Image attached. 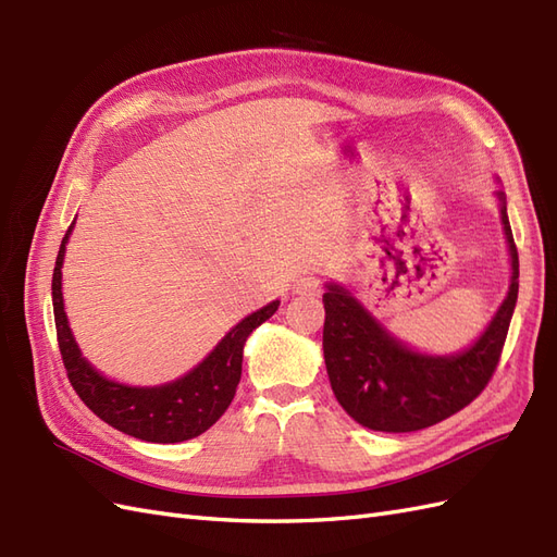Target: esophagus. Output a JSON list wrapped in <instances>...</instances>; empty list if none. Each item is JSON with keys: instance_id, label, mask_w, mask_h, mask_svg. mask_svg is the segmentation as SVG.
I'll return each instance as SVG.
<instances>
[{"instance_id": "34e87169", "label": "esophagus", "mask_w": 557, "mask_h": 557, "mask_svg": "<svg viewBox=\"0 0 557 557\" xmlns=\"http://www.w3.org/2000/svg\"><path fill=\"white\" fill-rule=\"evenodd\" d=\"M297 293L299 295H320L323 293V281L315 276H305L297 281Z\"/></svg>"}]
</instances>
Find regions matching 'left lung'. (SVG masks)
Wrapping results in <instances>:
<instances>
[{
	"instance_id": "1",
	"label": "left lung",
	"mask_w": 557,
	"mask_h": 557,
	"mask_svg": "<svg viewBox=\"0 0 557 557\" xmlns=\"http://www.w3.org/2000/svg\"><path fill=\"white\" fill-rule=\"evenodd\" d=\"M502 223L511 250V288L481 339L460 356H420L393 339L342 285L323 295V350L336 401L376 432H416L442 423L474 401L491 383L507 342L518 299V250L499 193Z\"/></svg>"
}]
</instances>
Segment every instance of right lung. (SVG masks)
I'll list each match as a JSON object with an SVG mask.
<instances>
[{"mask_svg": "<svg viewBox=\"0 0 557 557\" xmlns=\"http://www.w3.org/2000/svg\"><path fill=\"white\" fill-rule=\"evenodd\" d=\"M70 232L72 227L64 234L53 269V313L66 379H70L81 401L111 428L141 442L176 444L207 432L227 411L234 393H237L248 334L276 313L278 299L244 318L237 327H232L225 339L213 348L211 356L183 379L160 387H129L113 383L99 376L86 358H81L72 330L66 325L62 305V260Z\"/></svg>", "mask_w": 557, "mask_h": 557, "instance_id": "obj_1", "label": "right lung"}]
</instances>
